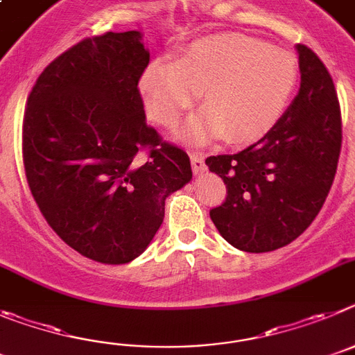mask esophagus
Instances as JSON below:
<instances>
[{
  "instance_id": "obj_1",
  "label": "esophagus",
  "mask_w": 355,
  "mask_h": 355,
  "mask_svg": "<svg viewBox=\"0 0 355 355\" xmlns=\"http://www.w3.org/2000/svg\"><path fill=\"white\" fill-rule=\"evenodd\" d=\"M189 157H191V164H193L194 175L205 173L207 166H205V161H203V155H201L200 152H189Z\"/></svg>"
}]
</instances>
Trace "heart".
Masks as SVG:
<instances>
[{"mask_svg": "<svg viewBox=\"0 0 355 355\" xmlns=\"http://www.w3.org/2000/svg\"><path fill=\"white\" fill-rule=\"evenodd\" d=\"M297 76L295 58L286 51L223 33L200 38L175 62L150 63L139 92L148 116L162 125H173L201 92L207 107L185 122V139L205 143L226 134L232 141H251L285 113Z\"/></svg>", "mask_w": 355, "mask_h": 355, "instance_id": "b5f03b06", "label": "heart"}]
</instances>
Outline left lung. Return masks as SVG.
Listing matches in <instances>:
<instances>
[{
	"label": "left lung",
	"mask_w": 355,
	"mask_h": 355,
	"mask_svg": "<svg viewBox=\"0 0 355 355\" xmlns=\"http://www.w3.org/2000/svg\"><path fill=\"white\" fill-rule=\"evenodd\" d=\"M301 88L257 143L205 164L226 184L210 219L233 248L267 253L295 241L318 216L336 175L341 111L334 83L309 47L297 44Z\"/></svg>",
	"instance_id": "left-lung-1"
}]
</instances>
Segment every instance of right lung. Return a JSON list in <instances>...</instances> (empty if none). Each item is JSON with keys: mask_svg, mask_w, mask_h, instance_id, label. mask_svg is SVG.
Returning a JSON list of instances; mask_svg holds the SVG:
<instances>
[{"mask_svg": "<svg viewBox=\"0 0 355 355\" xmlns=\"http://www.w3.org/2000/svg\"><path fill=\"white\" fill-rule=\"evenodd\" d=\"M141 37L107 31L60 54L38 76L22 122L38 209L65 244L101 263L138 258L161 228L166 198L193 178L189 155L145 120Z\"/></svg>", "mask_w": 355, "mask_h": 355, "instance_id": "obj_1", "label": "right lung"}]
</instances>
